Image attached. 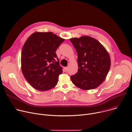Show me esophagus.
<instances>
[{
	"mask_svg": "<svg viewBox=\"0 0 132 132\" xmlns=\"http://www.w3.org/2000/svg\"><path fill=\"white\" fill-rule=\"evenodd\" d=\"M64 71H65V72H67V70H68V68L67 67H65L64 68Z\"/></svg>",
	"mask_w": 132,
	"mask_h": 132,
	"instance_id": "34e87169",
	"label": "esophagus"
}]
</instances>
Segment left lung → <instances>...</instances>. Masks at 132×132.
Segmentation results:
<instances>
[{"mask_svg": "<svg viewBox=\"0 0 132 132\" xmlns=\"http://www.w3.org/2000/svg\"><path fill=\"white\" fill-rule=\"evenodd\" d=\"M78 55L77 73L70 79L83 90L98 87L105 80L111 67V58L105 48L88 36L70 38Z\"/></svg>", "mask_w": 132, "mask_h": 132, "instance_id": "1", "label": "left lung"}]
</instances>
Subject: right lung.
Wrapping results in <instances>:
<instances>
[{"label": "right lung", "mask_w": 132, "mask_h": 132, "mask_svg": "<svg viewBox=\"0 0 132 132\" xmlns=\"http://www.w3.org/2000/svg\"><path fill=\"white\" fill-rule=\"evenodd\" d=\"M64 40L52 32L36 31L25 42L21 52V70L35 89L46 91L57 85L63 68L55 52Z\"/></svg>", "instance_id": "1"}]
</instances>
